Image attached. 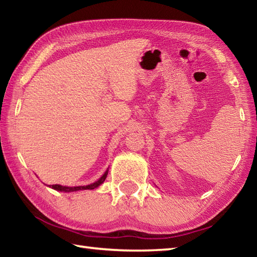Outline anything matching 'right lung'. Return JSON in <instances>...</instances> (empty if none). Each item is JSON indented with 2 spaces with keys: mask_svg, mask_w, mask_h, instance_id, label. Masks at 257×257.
Returning <instances> with one entry per match:
<instances>
[{
  "mask_svg": "<svg viewBox=\"0 0 257 257\" xmlns=\"http://www.w3.org/2000/svg\"><path fill=\"white\" fill-rule=\"evenodd\" d=\"M107 174H108V171H106V172L104 173V175L101 176L97 182H95V183H93V184H89V185H86V186L67 187V186H61V185L56 184V185H50V187H52L53 189H56V190H61V192H74V190H81V189H94V188L98 187L99 185L106 180Z\"/></svg>",
  "mask_w": 257,
  "mask_h": 257,
  "instance_id": "obj_1",
  "label": "right lung"
}]
</instances>
